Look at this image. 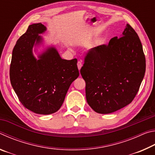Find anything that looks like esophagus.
<instances>
[{"mask_svg":"<svg viewBox=\"0 0 155 155\" xmlns=\"http://www.w3.org/2000/svg\"><path fill=\"white\" fill-rule=\"evenodd\" d=\"M82 66H83L82 62L80 61H78V63H77V67H78V69L80 70H81V68H82Z\"/></svg>","mask_w":155,"mask_h":155,"instance_id":"obj_1","label":"esophagus"}]
</instances>
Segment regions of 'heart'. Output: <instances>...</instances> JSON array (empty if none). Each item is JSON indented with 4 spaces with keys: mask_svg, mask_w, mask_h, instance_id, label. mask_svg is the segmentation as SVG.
I'll list each match as a JSON object with an SVG mask.
<instances>
[{
    "mask_svg": "<svg viewBox=\"0 0 155 155\" xmlns=\"http://www.w3.org/2000/svg\"><path fill=\"white\" fill-rule=\"evenodd\" d=\"M102 44L101 41H96L95 43H94L92 46H91V48H96L97 47H98L99 46H101Z\"/></svg>",
    "mask_w": 155,
    "mask_h": 155,
    "instance_id": "b5f03b06",
    "label": "heart"
}]
</instances>
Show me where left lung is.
<instances>
[{
    "label": "left lung",
    "mask_w": 155,
    "mask_h": 155,
    "mask_svg": "<svg viewBox=\"0 0 155 155\" xmlns=\"http://www.w3.org/2000/svg\"><path fill=\"white\" fill-rule=\"evenodd\" d=\"M146 72L142 45L127 24L120 38L88 52L81 74L85 81L86 99L94 111L115 112L130 104Z\"/></svg>",
    "instance_id": "obj_1"
}]
</instances>
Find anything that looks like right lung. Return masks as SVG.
I'll list each match as a JSON object with an SVG mask.
<instances>
[{
	"mask_svg": "<svg viewBox=\"0 0 155 155\" xmlns=\"http://www.w3.org/2000/svg\"><path fill=\"white\" fill-rule=\"evenodd\" d=\"M46 31L41 23L28 26L13 49L9 72L12 87L23 106L42 115L58 111L79 76L77 59H63L54 46L48 47L38 59L34 56L33 47L43 44L40 34Z\"/></svg>",
	"mask_w": 155,
	"mask_h": 155,
	"instance_id": "add662e5",
	"label": "right lung"
}]
</instances>
